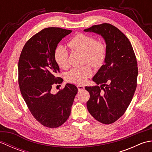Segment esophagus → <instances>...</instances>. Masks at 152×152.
Masks as SVG:
<instances>
[{"instance_id":"esophagus-1","label":"esophagus","mask_w":152,"mask_h":152,"mask_svg":"<svg viewBox=\"0 0 152 152\" xmlns=\"http://www.w3.org/2000/svg\"><path fill=\"white\" fill-rule=\"evenodd\" d=\"M77 88H78V91H83L85 89V87L82 85H78L77 86Z\"/></svg>"}]
</instances>
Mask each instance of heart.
Here are the masks:
<instances>
[{"instance_id": "heart-1", "label": "heart", "mask_w": 152, "mask_h": 152, "mask_svg": "<svg viewBox=\"0 0 152 152\" xmlns=\"http://www.w3.org/2000/svg\"><path fill=\"white\" fill-rule=\"evenodd\" d=\"M68 46L72 51H78L83 53L85 62L94 67L101 66L104 63L106 56V47L102 41L96 40L89 35L78 33L68 42ZM55 60L62 69L69 66V51L63 45L58 46L54 53ZM92 75V70L89 66L73 68L66 74L68 82L78 83H85Z\"/></svg>"}]
</instances>
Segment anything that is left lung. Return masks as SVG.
<instances>
[{
  "label": "left lung",
  "instance_id": "obj_1",
  "mask_svg": "<svg viewBox=\"0 0 152 152\" xmlns=\"http://www.w3.org/2000/svg\"><path fill=\"white\" fill-rule=\"evenodd\" d=\"M83 31L101 35L106 45L104 64L93 78L101 88H85L90 94L87 108L96 120L111 124L124 114L133 97L138 76L136 56L127 37L114 25L102 23Z\"/></svg>",
  "mask_w": 152,
  "mask_h": 152
}]
</instances>
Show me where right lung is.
Masks as SVG:
<instances>
[{
    "instance_id": "1",
    "label": "right lung",
    "mask_w": 152,
    "mask_h": 152,
    "mask_svg": "<svg viewBox=\"0 0 152 152\" xmlns=\"http://www.w3.org/2000/svg\"><path fill=\"white\" fill-rule=\"evenodd\" d=\"M72 31L59 27L44 28L28 40L23 48L18 63V82L25 102L34 118L45 127L56 128L70 114L78 88L66 83L56 94L51 93L59 67L55 50L59 42Z\"/></svg>"
}]
</instances>
